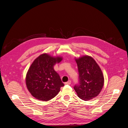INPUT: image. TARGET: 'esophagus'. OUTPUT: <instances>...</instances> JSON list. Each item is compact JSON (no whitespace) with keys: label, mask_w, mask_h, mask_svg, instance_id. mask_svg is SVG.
Here are the masks:
<instances>
[{"label":"esophagus","mask_w":128,"mask_h":128,"mask_svg":"<svg viewBox=\"0 0 128 128\" xmlns=\"http://www.w3.org/2000/svg\"><path fill=\"white\" fill-rule=\"evenodd\" d=\"M71 84V81H70V80H68V82H66L65 83V84Z\"/></svg>","instance_id":"obj_1"}]
</instances>
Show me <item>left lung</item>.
<instances>
[{"label": "left lung", "mask_w": 128, "mask_h": 128, "mask_svg": "<svg viewBox=\"0 0 128 128\" xmlns=\"http://www.w3.org/2000/svg\"><path fill=\"white\" fill-rule=\"evenodd\" d=\"M79 72V84L74 89L78 96L89 100L97 96L104 86V78L101 69L91 56H84L75 59Z\"/></svg>", "instance_id": "left-lung-1"}]
</instances>
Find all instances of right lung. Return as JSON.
Segmentation results:
<instances>
[{
	"label": "right lung",
	"instance_id": "right-lung-1",
	"mask_svg": "<svg viewBox=\"0 0 128 128\" xmlns=\"http://www.w3.org/2000/svg\"><path fill=\"white\" fill-rule=\"evenodd\" d=\"M62 58L44 53L34 60L26 76L27 88L32 96L48 101L58 94L64 84L53 67Z\"/></svg>",
	"mask_w": 128,
	"mask_h": 128
}]
</instances>
